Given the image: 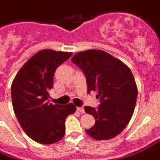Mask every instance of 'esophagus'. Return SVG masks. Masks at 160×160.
I'll list each match as a JSON object with an SVG mask.
<instances>
[{
	"label": "esophagus",
	"mask_w": 160,
	"mask_h": 160,
	"mask_svg": "<svg viewBox=\"0 0 160 160\" xmlns=\"http://www.w3.org/2000/svg\"><path fill=\"white\" fill-rule=\"evenodd\" d=\"M77 110L81 113H84V109H83V107H78L77 108Z\"/></svg>",
	"instance_id": "obj_1"
}]
</instances>
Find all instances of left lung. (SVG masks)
Listing matches in <instances>:
<instances>
[{
	"instance_id": "1",
	"label": "left lung",
	"mask_w": 160,
	"mask_h": 160,
	"mask_svg": "<svg viewBox=\"0 0 160 160\" xmlns=\"http://www.w3.org/2000/svg\"><path fill=\"white\" fill-rule=\"evenodd\" d=\"M72 62L81 69L87 80L88 92H97L100 99L97 109L85 106L95 124L86 133L96 140L115 138L124 130L134 112L138 88L130 68L101 50L75 54Z\"/></svg>"
}]
</instances>
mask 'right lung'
Segmentation results:
<instances>
[{"mask_svg": "<svg viewBox=\"0 0 160 160\" xmlns=\"http://www.w3.org/2000/svg\"><path fill=\"white\" fill-rule=\"evenodd\" d=\"M72 52L42 50L28 60L12 83V101L19 124L30 138L42 144L57 142L64 137L65 121L75 112L73 104H50V90L57 67Z\"/></svg>", "mask_w": 160, "mask_h": 160, "instance_id": "right-lung-1", "label": "right lung"}]
</instances>
